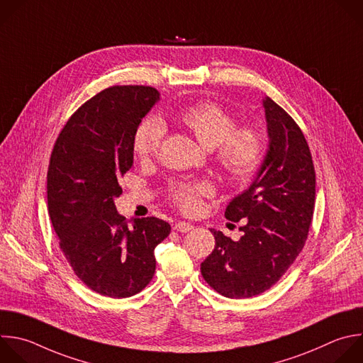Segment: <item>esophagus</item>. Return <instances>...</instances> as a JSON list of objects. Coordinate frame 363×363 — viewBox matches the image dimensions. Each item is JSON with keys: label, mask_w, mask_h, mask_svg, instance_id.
Segmentation results:
<instances>
[{"label": "esophagus", "mask_w": 363, "mask_h": 363, "mask_svg": "<svg viewBox=\"0 0 363 363\" xmlns=\"http://www.w3.org/2000/svg\"><path fill=\"white\" fill-rule=\"evenodd\" d=\"M175 229L178 232H182V233H186L189 232L191 229H194V225L191 222H185V220H179L175 223Z\"/></svg>", "instance_id": "esophagus-1"}]
</instances>
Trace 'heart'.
Listing matches in <instances>:
<instances>
[{
  "label": "heart",
  "instance_id": "obj_1",
  "mask_svg": "<svg viewBox=\"0 0 363 363\" xmlns=\"http://www.w3.org/2000/svg\"><path fill=\"white\" fill-rule=\"evenodd\" d=\"M186 128L208 151L213 150L219 168L232 179H248L261 167L265 157V141L254 127H236V119L219 104L201 101L184 108L177 115ZM165 134V125L157 116H148L137 127L133 138L134 152L143 158L154 157ZM211 192L202 184H182L174 189V201L189 213L198 212L201 198Z\"/></svg>",
  "mask_w": 363,
  "mask_h": 363
}]
</instances>
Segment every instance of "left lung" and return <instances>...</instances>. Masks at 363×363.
I'll use <instances>...</instances> for the list:
<instances>
[{
	"label": "left lung",
	"instance_id": "8db88e82",
	"mask_svg": "<svg viewBox=\"0 0 363 363\" xmlns=\"http://www.w3.org/2000/svg\"><path fill=\"white\" fill-rule=\"evenodd\" d=\"M262 106L265 158L250 188L225 211L229 220L245 219L244 235L232 240L211 229L215 248L201 264L209 286L232 299L259 295L281 279L305 245L315 206V168L301 128L269 96Z\"/></svg>",
	"mask_w": 363,
	"mask_h": 363
}]
</instances>
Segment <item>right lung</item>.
Here are the masks:
<instances>
[{
    "label": "right lung",
    "mask_w": 363,
    "mask_h": 363,
    "mask_svg": "<svg viewBox=\"0 0 363 363\" xmlns=\"http://www.w3.org/2000/svg\"><path fill=\"white\" fill-rule=\"evenodd\" d=\"M158 101L151 86L106 88L75 111L51 154L47 196L60 248L75 275L104 296L141 292L155 274L154 250L171 232L155 216L128 220L113 202L134 164V133Z\"/></svg>",
    "instance_id": "obj_1"
}]
</instances>
